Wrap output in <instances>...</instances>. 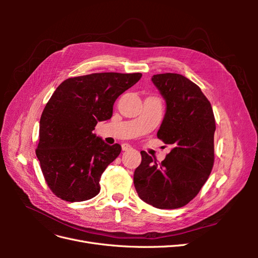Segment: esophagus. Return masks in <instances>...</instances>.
Listing matches in <instances>:
<instances>
[{
	"label": "esophagus",
	"mask_w": 258,
	"mask_h": 258,
	"mask_svg": "<svg viewBox=\"0 0 258 258\" xmlns=\"http://www.w3.org/2000/svg\"><path fill=\"white\" fill-rule=\"evenodd\" d=\"M121 148H122V151H130V150H132L131 145H129L128 143H123V144H121Z\"/></svg>",
	"instance_id": "1"
}]
</instances>
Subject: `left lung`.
<instances>
[{
	"mask_svg": "<svg viewBox=\"0 0 258 258\" xmlns=\"http://www.w3.org/2000/svg\"><path fill=\"white\" fill-rule=\"evenodd\" d=\"M152 82L166 101L158 139L172 150L160 163L142 151L134 174L136 190L157 209H177L197 196L214 163L215 118L210 101L187 77L165 73Z\"/></svg>",
	"mask_w": 258,
	"mask_h": 258,
	"instance_id": "obj_1",
	"label": "left lung"
}]
</instances>
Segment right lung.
Listing matches in <instances>:
<instances>
[{"mask_svg": "<svg viewBox=\"0 0 258 258\" xmlns=\"http://www.w3.org/2000/svg\"><path fill=\"white\" fill-rule=\"evenodd\" d=\"M141 77V73H93L68 79L54 90L41 116L35 153L57 197L79 202L99 194L101 175L121 146L106 144L92 131L98 121L111 118L116 99Z\"/></svg>", "mask_w": 258, "mask_h": 258, "instance_id": "obj_1", "label": "right lung"}]
</instances>
